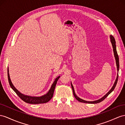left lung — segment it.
Here are the masks:
<instances>
[{
    "mask_svg": "<svg viewBox=\"0 0 125 125\" xmlns=\"http://www.w3.org/2000/svg\"><path fill=\"white\" fill-rule=\"evenodd\" d=\"M110 37L111 42L112 45H113V50H114V52L115 57V59H116L117 68V71L118 72V71H119V57H118L117 52V50H116V41H115V40L114 37L113 36H112V35H110ZM118 74H117V78H116V81H115V83H114V84L113 85V87H112V88L111 89V90L109 91L108 93L104 96V97L101 98L100 99H99V100H98L94 101H85V100H82V99H81L80 98H79L78 97H77V96L75 95V92H74V88H73V85H72V84L71 83V87H72V90H73V95H74V97L75 98V99H76V100H77L79 101H80V102H83V103H88V104H97V103H99V102H100L103 101L105 98H107L108 97V95L109 94L111 93V92H112V91H113V90H114V89L115 88V87H116V86L117 83V81H118Z\"/></svg>",
    "mask_w": 125,
    "mask_h": 125,
    "instance_id": "obj_1",
    "label": "left lung"
}]
</instances>
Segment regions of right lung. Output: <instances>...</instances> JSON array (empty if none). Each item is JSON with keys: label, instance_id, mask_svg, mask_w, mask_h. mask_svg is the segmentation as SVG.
I'll use <instances>...</instances> for the list:
<instances>
[{"label": "right lung", "instance_id": "right-lung-1", "mask_svg": "<svg viewBox=\"0 0 125 125\" xmlns=\"http://www.w3.org/2000/svg\"><path fill=\"white\" fill-rule=\"evenodd\" d=\"M8 81L9 83V85L11 87V88L12 89L16 94L19 97H20L22 100H23L25 102H27L28 104H44L47 102L49 101L52 98L53 96V94L54 91V89H55L56 84L57 83V82L58 81L59 79L60 78V76H58L55 80L54 82H53V84L51 86V88L49 91L47 92V94L45 95L42 96V97H31V96H28L24 95L23 94H21V92H19L15 88L13 84H12L11 82L10 76H9V70L8 69Z\"/></svg>", "mask_w": 125, "mask_h": 125}]
</instances>
